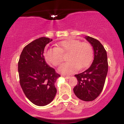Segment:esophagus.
I'll return each mask as SVG.
<instances>
[{"label": "esophagus", "mask_w": 124, "mask_h": 124, "mask_svg": "<svg viewBox=\"0 0 124 124\" xmlns=\"http://www.w3.org/2000/svg\"><path fill=\"white\" fill-rule=\"evenodd\" d=\"M62 76L63 77V78H65V79H69V78H70V76H67V75H62Z\"/></svg>", "instance_id": "1"}]
</instances>
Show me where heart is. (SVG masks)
Masks as SVG:
<instances>
[{
	"label": "heart",
	"instance_id": "heart-1",
	"mask_svg": "<svg viewBox=\"0 0 124 124\" xmlns=\"http://www.w3.org/2000/svg\"><path fill=\"white\" fill-rule=\"evenodd\" d=\"M56 48H48L44 52V57L47 63L58 66L63 62V55H66L68 62L59 67L60 73L68 75L78 70L88 67L93 57V48L90 44L81 42L78 39L69 38L56 44Z\"/></svg>",
	"mask_w": 124,
	"mask_h": 124
}]
</instances>
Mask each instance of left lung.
Returning <instances> with one entry per match:
<instances>
[{
  "instance_id": "8db88e82",
  "label": "left lung",
  "mask_w": 124,
  "mask_h": 124,
  "mask_svg": "<svg viewBox=\"0 0 124 124\" xmlns=\"http://www.w3.org/2000/svg\"><path fill=\"white\" fill-rule=\"evenodd\" d=\"M85 38L93 46L94 60L89 69L75 75L78 82L73 92L79 99L90 101L96 99L103 90L108 65L107 52L100 42L89 36Z\"/></svg>"
}]
</instances>
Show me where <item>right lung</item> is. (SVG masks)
I'll return each mask as SVG.
<instances>
[{
	"instance_id": "obj_1",
	"label": "right lung",
	"mask_w": 124,
	"mask_h": 124,
	"mask_svg": "<svg viewBox=\"0 0 124 124\" xmlns=\"http://www.w3.org/2000/svg\"><path fill=\"white\" fill-rule=\"evenodd\" d=\"M52 41L41 37L24 48L18 62L20 84L28 99L38 106L53 100L56 94L55 83L61 75L46 63L44 56L45 46Z\"/></svg>"
}]
</instances>
